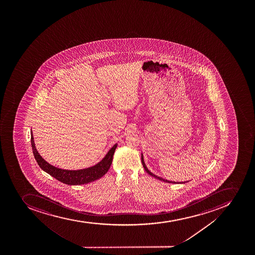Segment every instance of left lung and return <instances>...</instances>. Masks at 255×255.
I'll list each match as a JSON object with an SVG mask.
<instances>
[{
    "instance_id": "1",
    "label": "left lung",
    "mask_w": 255,
    "mask_h": 255,
    "mask_svg": "<svg viewBox=\"0 0 255 255\" xmlns=\"http://www.w3.org/2000/svg\"><path fill=\"white\" fill-rule=\"evenodd\" d=\"M141 160H142V165H143V168H144L145 170H146V173L147 174H150V175L152 176V177H154V178H157V179H159V180L163 181V182H165V183H186V182H173V181H169L166 180V179H165V178H160V177H158V176L155 175V174H152L150 170H149L147 168H146V165H145L144 163V160H143V156H141ZM188 182V181H187Z\"/></svg>"
}]
</instances>
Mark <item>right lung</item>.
<instances>
[{
    "mask_svg": "<svg viewBox=\"0 0 255 255\" xmlns=\"http://www.w3.org/2000/svg\"><path fill=\"white\" fill-rule=\"evenodd\" d=\"M31 144H32L34 157L36 159L39 166L41 167V169L54 177V178H56L59 182L68 185L86 184L103 177L107 172L109 171V168L113 162V155L118 146V143H116L108 151L106 156L94 166L89 167L86 169L70 170V169L57 168L54 165H50L46 160L43 159L35 146L32 129H31Z\"/></svg>",
    "mask_w": 255,
    "mask_h": 255,
    "instance_id": "1",
    "label": "right lung"
}]
</instances>
